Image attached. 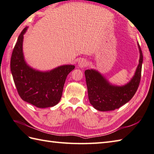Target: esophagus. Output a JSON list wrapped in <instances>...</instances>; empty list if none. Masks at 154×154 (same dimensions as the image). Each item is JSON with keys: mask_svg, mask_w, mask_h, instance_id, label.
<instances>
[{"mask_svg": "<svg viewBox=\"0 0 154 154\" xmlns=\"http://www.w3.org/2000/svg\"><path fill=\"white\" fill-rule=\"evenodd\" d=\"M87 61L85 59H80L78 61V66L80 68H84L87 66Z\"/></svg>", "mask_w": 154, "mask_h": 154, "instance_id": "obj_1", "label": "esophagus"}]
</instances>
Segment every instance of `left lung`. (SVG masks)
<instances>
[{
    "instance_id": "8db88e82",
    "label": "left lung",
    "mask_w": 154,
    "mask_h": 154,
    "mask_svg": "<svg viewBox=\"0 0 154 154\" xmlns=\"http://www.w3.org/2000/svg\"><path fill=\"white\" fill-rule=\"evenodd\" d=\"M140 57L135 73L130 82L124 86H114L94 69L85 72L89 101L94 109L109 111L120 108L131 99L135 94L141 80L143 54L138 43Z\"/></svg>"
}]
</instances>
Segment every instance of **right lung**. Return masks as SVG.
<instances>
[{"label":"right lung","mask_w":154,"mask_h":154,"mask_svg":"<svg viewBox=\"0 0 154 154\" xmlns=\"http://www.w3.org/2000/svg\"><path fill=\"white\" fill-rule=\"evenodd\" d=\"M23 29L17 39L11 59V71L17 92L22 99L38 108L54 106L62 97L66 77L74 65L61 66L48 72H40L29 66L23 53Z\"/></svg>","instance_id":"obj_1"}]
</instances>
